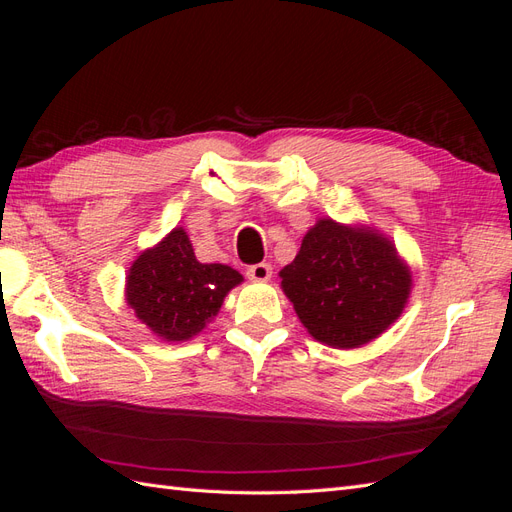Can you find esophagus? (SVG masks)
<instances>
[{
    "mask_svg": "<svg viewBox=\"0 0 512 512\" xmlns=\"http://www.w3.org/2000/svg\"><path fill=\"white\" fill-rule=\"evenodd\" d=\"M271 275H273V267L269 262H258V265H252L247 269V277L254 282H269Z\"/></svg>",
    "mask_w": 512,
    "mask_h": 512,
    "instance_id": "obj_1",
    "label": "esophagus"
}]
</instances>
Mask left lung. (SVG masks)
<instances>
[{
  "label": "left lung",
  "mask_w": 512,
  "mask_h": 512,
  "mask_svg": "<svg viewBox=\"0 0 512 512\" xmlns=\"http://www.w3.org/2000/svg\"><path fill=\"white\" fill-rule=\"evenodd\" d=\"M282 290L316 342L352 350L374 342L404 314L412 271L374 226L320 218L280 271Z\"/></svg>",
  "instance_id": "obj_1"
}]
</instances>
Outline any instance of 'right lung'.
<instances>
[{
    "instance_id": "add662e5",
    "label": "right lung",
    "mask_w": 512,
    "mask_h": 512,
    "mask_svg": "<svg viewBox=\"0 0 512 512\" xmlns=\"http://www.w3.org/2000/svg\"><path fill=\"white\" fill-rule=\"evenodd\" d=\"M243 275L220 262H200L181 226L136 256L126 275L128 307L162 342H188L218 316Z\"/></svg>"
}]
</instances>
